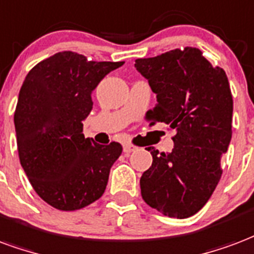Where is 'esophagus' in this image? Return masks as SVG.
I'll use <instances>...</instances> for the list:
<instances>
[{"label":"esophagus","instance_id":"esophagus-1","mask_svg":"<svg viewBox=\"0 0 254 254\" xmlns=\"http://www.w3.org/2000/svg\"><path fill=\"white\" fill-rule=\"evenodd\" d=\"M136 149V146L130 145V144H125V145H124V152H125V153H132V152H134Z\"/></svg>","mask_w":254,"mask_h":254}]
</instances>
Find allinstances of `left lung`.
Listing matches in <instances>:
<instances>
[{
    "label": "left lung",
    "instance_id": "obj_1",
    "mask_svg": "<svg viewBox=\"0 0 254 254\" xmlns=\"http://www.w3.org/2000/svg\"><path fill=\"white\" fill-rule=\"evenodd\" d=\"M157 105L146 112L151 125L176 130L174 149L153 157L140 179L142 199L164 215L189 218L207 203L221 179V159L232 140L233 98L226 72L213 67L198 48L172 50L137 59Z\"/></svg>",
    "mask_w": 254,
    "mask_h": 254
}]
</instances>
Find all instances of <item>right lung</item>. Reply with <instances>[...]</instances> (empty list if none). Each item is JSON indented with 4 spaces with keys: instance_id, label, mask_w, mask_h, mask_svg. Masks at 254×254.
Wrapping results in <instances>:
<instances>
[{
    "instance_id": "right-lung-1",
    "label": "right lung",
    "mask_w": 254,
    "mask_h": 254,
    "mask_svg": "<svg viewBox=\"0 0 254 254\" xmlns=\"http://www.w3.org/2000/svg\"><path fill=\"white\" fill-rule=\"evenodd\" d=\"M124 62H89L58 52L28 72L16 113L17 149L24 172L44 202L63 211L79 210L102 196L121 144L84 138L91 94Z\"/></svg>"
}]
</instances>
